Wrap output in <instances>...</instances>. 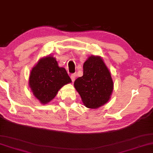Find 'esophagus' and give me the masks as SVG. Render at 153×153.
<instances>
[{
  "instance_id": "obj_1",
  "label": "esophagus",
  "mask_w": 153,
  "mask_h": 153,
  "mask_svg": "<svg viewBox=\"0 0 153 153\" xmlns=\"http://www.w3.org/2000/svg\"><path fill=\"white\" fill-rule=\"evenodd\" d=\"M76 74H71V80L73 82L75 81V79H76Z\"/></svg>"
}]
</instances>
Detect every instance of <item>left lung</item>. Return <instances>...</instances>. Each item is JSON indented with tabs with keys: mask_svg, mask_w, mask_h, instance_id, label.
<instances>
[{
	"mask_svg": "<svg viewBox=\"0 0 153 153\" xmlns=\"http://www.w3.org/2000/svg\"><path fill=\"white\" fill-rule=\"evenodd\" d=\"M74 87L87 108H98L109 101L113 81L102 57H88L83 65V76L76 79Z\"/></svg>",
	"mask_w": 153,
	"mask_h": 153,
	"instance_id": "8db88e82",
	"label": "left lung"
}]
</instances>
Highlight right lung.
Segmentation results:
<instances>
[{
    "label": "right lung",
    "instance_id": "add662e5",
    "mask_svg": "<svg viewBox=\"0 0 153 153\" xmlns=\"http://www.w3.org/2000/svg\"><path fill=\"white\" fill-rule=\"evenodd\" d=\"M71 82L65 68L58 66L56 58L49 56L41 58L32 68L29 78V86L34 97L41 104L51 101L59 90Z\"/></svg>",
    "mask_w": 153,
    "mask_h": 153
}]
</instances>
